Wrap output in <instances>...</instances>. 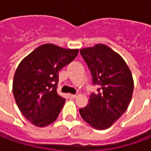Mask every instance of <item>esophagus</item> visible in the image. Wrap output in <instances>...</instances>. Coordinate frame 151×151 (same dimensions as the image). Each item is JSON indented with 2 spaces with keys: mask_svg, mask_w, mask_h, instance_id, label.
Returning <instances> with one entry per match:
<instances>
[{
  "mask_svg": "<svg viewBox=\"0 0 151 151\" xmlns=\"http://www.w3.org/2000/svg\"><path fill=\"white\" fill-rule=\"evenodd\" d=\"M76 96H77V95H71V94H69V98L74 99V98H76Z\"/></svg>",
  "mask_w": 151,
  "mask_h": 151,
  "instance_id": "1",
  "label": "esophagus"
}]
</instances>
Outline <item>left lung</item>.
<instances>
[{
	"instance_id": "1",
	"label": "left lung",
	"mask_w": 151,
	"mask_h": 151,
	"mask_svg": "<svg viewBox=\"0 0 151 151\" xmlns=\"http://www.w3.org/2000/svg\"><path fill=\"white\" fill-rule=\"evenodd\" d=\"M80 53L91 71L93 85L99 88L79 112L94 129H106L129 107L133 91L132 73L123 58L104 44L82 48Z\"/></svg>"
}]
</instances>
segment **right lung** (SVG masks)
Instances as JSON below:
<instances>
[{
    "instance_id": "right-lung-1",
    "label": "right lung",
    "mask_w": 151,
    "mask_h": 151,
    "mask_svg": "<svg viewBox=\"0 0 151 151\" xmlns=\"http://www.w3.org/2000/svg\"><path fill=\"white\" fill-rule=\"evenodd\" d=\"M78 53V49L46 43L38 47L18 66L13 82L14 96L23 116L35 126H47L57 119L65 102L56 92L59 71Z\"/></svg>"
}]
</instances>
